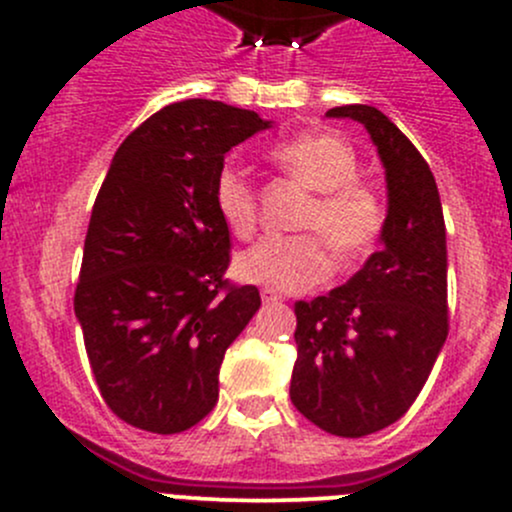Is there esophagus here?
<instances>
[{
	"mask_svg": "<svg viewBox=\"0 0 512 512\" xmlns=\"http://www.w3.org/2000/svg\"><path fill=\"white\" fill-rule=\"evenodd\" d=\"M262 302H265V304H277V302H282V297H280V294H277L275 292V289H262Z\"/></svg>",
	"mask_w": 512,
	"mask_h": 512,
	"instance_id": "1",
	"label": "esophagus"
}]
</instances>
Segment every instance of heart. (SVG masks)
Returning a JSON list of instances; mask_svg holds the SVG:
<instances>
[{
  "mask_svg": "<svg viewBox=\"0 0 512 512\" xmlns=\"http://www.w3.org/2000/svg\"><path fill=\"white\" fill-rule=\"evenodd\" d=\"M267 156L302 188L312 190L299 210V230L324 236L342 260L364 255L379 240L386 220L384 203L376 188L356 178L359 160L347 141L332 133H302L275 143ZM213 203L232 235L250 237L255 232V188L237 165L225 163L218 170ZM318 238L312 232L262 237L235 257V275L275 292H304L332 275V255Z\"/></svg>",
  "mask_w": 512,
  "mask_h": 512,
  "instance_id": "b5f03b06",
  "label": "heart"
}]
</instances>
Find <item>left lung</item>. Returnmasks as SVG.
<instances>
[{
	"label": "left lung",
	"mask_w": 512,
	"mask_h": 512,
	"mask_svg": "<svg viewBox=\"0 0 512 512\" xmlns=\"http://www.w3.org/2000/svg\"><path fill=\"white\" fill-rule=\"evenodd\" d=\"M329 118L361 123L386 175L381 250L327 297L294 304L289 399L322 431L361 438L399 421L448 337V252L441 198L414 143L366 103Z\"/></svg>",
	"instance_id": "left-lung-1"
}]
</instances>
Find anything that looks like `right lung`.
<instances>
[{"instance_id":"right-lung-1","label":"right lung","mask_w":512,"mask_h":512,"mask_svg":"<svg viewBox=\"0 0 512 512\" xmlns=\"http://www.w3.org/2000/svg\"><path fill=\"white\" fill-rule=\"evenodd\" d=\"M272 121L223 101L170 103L111 160L91 210L74 312L98 391L121 421L180 433L218 404L223 356L260 309L230 287L213 203L225 153Z\"/></svg>"}]
</instances>
